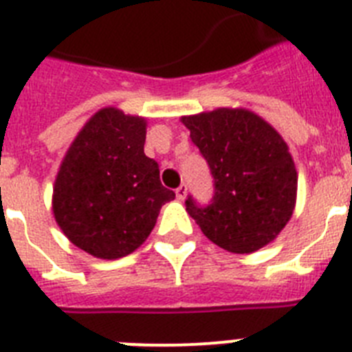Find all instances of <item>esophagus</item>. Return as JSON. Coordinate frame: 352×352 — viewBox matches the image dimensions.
Here are the masks:
<instances>
[{"instance_id": "esophagus-1", "label": "esophagus", "mask_w": 352, "mask_h": 352, "mask_svg": "<svg viewBox=\"0 0 352 352\" xmlns=\"http://www.w3.org/2000/svg\"><path fill=\"white\" fill-rule=\"evenodd\" d=\"M186 192H188V186L183 183V185H179L178 188H176V197H178L179 201H183V199L186 197Z\"/></svg>"}]
</instances>
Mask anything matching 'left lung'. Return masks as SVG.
Wrapping results in <instances>:
<instances>
[{
  "instance_id": "obj_1",
  "label": "left lung",
  "mask_w": 352,
  "mask_h": 352,
  "mask_svg": "<svg viewBox=\"0 0 352 352\" xmlns=\"http://www.w3.org/2000/svg\"><path fill=\"white\" fill-rule=\"evenodd\" d=\"M182 121L213 176L208 206L192 195L185 201L203 234L234 254H252L273 241L291 219L298 188L280 133L247 109L222 107Z\"/></svg>"
}]
</instances>
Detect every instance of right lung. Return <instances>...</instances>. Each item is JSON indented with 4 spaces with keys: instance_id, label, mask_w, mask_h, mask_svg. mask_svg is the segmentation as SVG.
Returning a JSON list of instances; mask_svg holds the SVG:
<instances>
[{
    "instance_id": "right-lung-1",
    "label": "right lung",
    "mask_w": 352,
    "mask_h": 352,
    "mask_svg": "<svg viewBox=\"0 0 352 352\" xmlns=\"http://www.w3.org/2000/svg\"><path fill=\"white\" fill-rule=\"evenodd\" d=\"M146 120L100 109L77 133L58 170L52 211L63 234L100 259L141 247L160 208L176 197L144 155Z\"/></svg>"
}]
</instances>
